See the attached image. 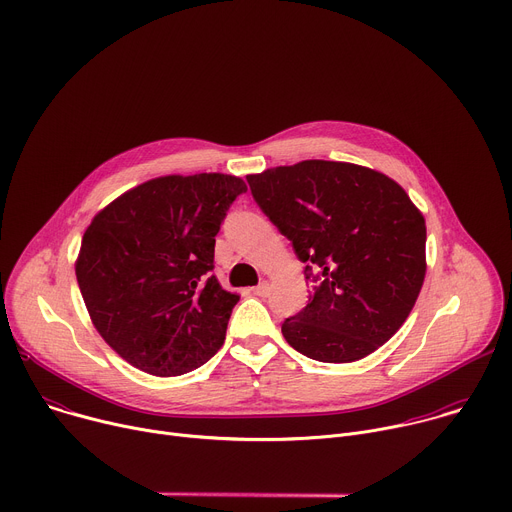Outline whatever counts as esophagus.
<instances>
[{
	"instance_id": "34e87169",
	"label": "esophagus",
	"mask_w": 512,
	"mask_h": 512,
	"mask_svg": "<svg viewBox=\"0 0 512 512\" xmlns=\"http://www.w3.org/2000/svg\"><path fill=\"white\" fill-rule=\"evenodd\" d=\"M253 294L259 296V298H267L269 296V283L267 281H261L259 285L253 287Z\"/></svg>"
}]
</instances>
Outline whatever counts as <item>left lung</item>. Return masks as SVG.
Segmentation results:
<instances>
[{"instance_id": "1", "label": "left lung", "mask_w": 512, "mask_h": 512, "mask_svg": "<svg viewBox=\"0 0 512 512\" xmlns=\"http://www.w3.org/2000/svg\"><path fill=\"white\" fill-rule=\"evenodd\" d=\"M251 194L291 241L310 302L281 324L308 358L354 362L407 320L425 277V218L381 172L306 160L247 176Z\"/></svg>"}]
</instances>
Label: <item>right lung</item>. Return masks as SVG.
<instances>
[{"label": "right lung", "mask_w": 512, "mask_h": 512, "mask_svg": "<svg viewBox=\"0 0 512 512\" xmlns=\"http://www.w3.org/2000/svg\"><path fill=\"white\" fill-rule=\"evenodd\" d=\"M247 186L164 176L121 194L85 231L77 281L105 342L135 369L178 377L223 346L239 302L210 273L214 237Z\"/></svg>", "instance_id": "add662e5"}]
</instances>
